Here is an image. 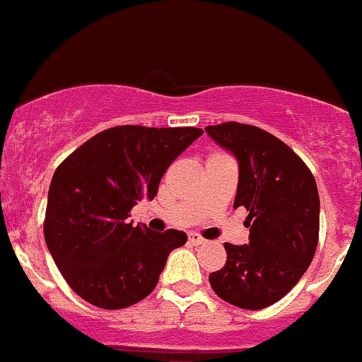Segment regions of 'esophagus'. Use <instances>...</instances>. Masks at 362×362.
<instances>
[{
  "mask_svg": "<svg viewBox=\"0 0 362 362\" xmlns=\"http://www.w3.org/2000/svg\"><path fill=\"white\" fill-rule=\"evenodd\" d=\"M188 242L192 243V245H202V243H205V240L202 238V236L198 235V233H189V235H188Z\"/></svg>",
  "mask_w": 362,
  "mask_h": 362,
  "instance_id": "34e87169",
  "label": "esophagus"
}]
</instances>
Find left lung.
I'll return each instance as SVG.
<instances>
[{
    "label": "left lung",
    "mask_w": 362,
    "mask_h": 362,
    "mask_svg": "<svg viewBox=\"0 0 362 362\" xmlns=\"http://www.w3.org/2000/svg\"><path fill=\"white\" fill-rule=\"evenodd\" d=\"M238 162L235 205L245 207L247 245L224 243L228 260L209 276L223 300L257 310L293 288L313 262L320 236V195L307 165L281 139L255 126L205 127Z\"/></svg>",
    "instance_id": "left-lung-1"
}]
</instances>
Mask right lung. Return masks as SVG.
<instances>
[{"mask_svg":"<svg viewBox=\"0 0 362 362\" xmlns=\"http://www.w3.org/2000/svg\"><path fill=\"white\" fill-rule=\"evenodd\" d=\"M204 134L198 127L119 126L93 136L53 174L45 240L65 281L102 309H124L157 286L186 233L127 223L177 157Z\"/></svg>","mask_w":362,"mask_h":362,"instance_id":"1","label":"right lung"}]
</instances>
